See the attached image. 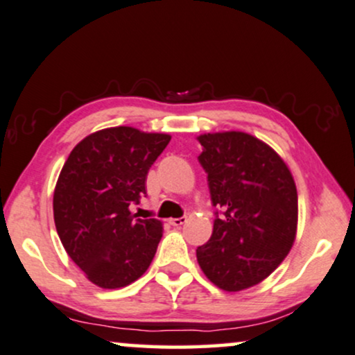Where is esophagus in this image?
Masks as SVG:
<instances>
[{
    "instance_id": "esophagus-1",
    "label": "esophagus",
    "mask_w": 355,
    "mask_h": 355,
    "mask_svg": "<svg viewBox=\"0 0 355 355\" xmlns=\"http://www.w3.org/2000/svg\"><path fill=\"white\" fill-rule=\"evenodd\" d=\"M168 224L175 225V227H180L183 224H187V217H175V219L168 220Z\"/></svg>"
}]
</instances>
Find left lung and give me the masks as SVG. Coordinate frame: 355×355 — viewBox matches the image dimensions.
<instances>
[{"mask_svg":"<svg viewBox=\"0 0 355 355\" xmlns=\"http://www.w3.org/2000/svg\"><path fill=\"white\" fill-rule=\"evenodd\" d=\"M198 139V160L217 207L211 239L196 248L198 263L220 289H247L279 266L294 243V178L279 155L247 133H207Z\"/></svg>","mask_w":355,"mask_h":355,"instance_id":"left-lung-1","label":"left lung"}]
</instances>
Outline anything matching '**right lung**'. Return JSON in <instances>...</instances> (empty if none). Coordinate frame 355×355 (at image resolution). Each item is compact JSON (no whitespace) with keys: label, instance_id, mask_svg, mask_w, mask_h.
<instances>
[{"label":"right lung","instance_id":"add662e5","mask_svg":"<svg viewBox=\"0 0 355 355\" xmlns=\"http://www.w3.org/2000/svg\"><path fill=\"white\" fill-rule=\"evenodd\" d=\"M168 135L116 126L92 133L71 150L56 182L53 217L69 258L87 279L118 289L143 276L162 239L157 219L130 207L146 196V177Z\"/></svg>","mask_w":355,"mask_h":355}]
</instances>
